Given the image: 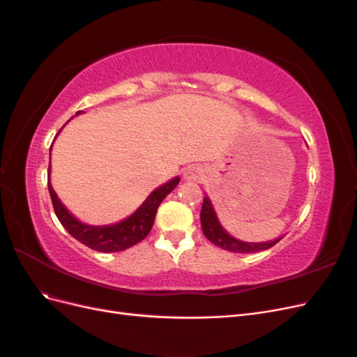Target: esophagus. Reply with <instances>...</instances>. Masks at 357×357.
I'll list each match as a JSON object with an SVG mask.
<instances>
[{
	"instance_id": "1",
	"label": "esophagus",
	"mask_w": 357,
	"mask_h": 357,
	"mask_svg": "<svg viewBox=\"0 0 357 357\" xmlns=\"http://www.w3.org/2000/svg\"><path fill=\"white\" fill-rule=\"evenodd\" d=\"M183 178H185L186 181L198 183V181L202 180V169L199 167H195V165L188 167L185 169V172H183Z\"/></svg>"
}]
</instances>
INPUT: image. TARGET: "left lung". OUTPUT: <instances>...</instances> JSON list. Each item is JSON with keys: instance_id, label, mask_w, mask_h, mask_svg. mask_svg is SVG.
Returning a JSON list of instances; mask_svg holds the SVG:
<instances>
[{"instance_id": "obj_1", "label": "left lung", "mask_w": 357, "mask_h": 357, "mask_svg": "<svg viewBox=\"0 0 357 357\" xmlns=\"http://www.w3.org/2000/svg\"><path fill=\"white\" fill-rule=\"evenodd\" d=\"M201 226H202V232L205 235V238L210 240L213 244L225 248V250H229L234 253L262 252L269 247H273L283 238V236H280V238H275L271 241H264V243H248V241H241L238 238H235V236L226 232L223 226L220 225V220L218 218V214H215L213 202L208 198L207 193H205L202 208H201Z\"/></svg>"}]
</instances>
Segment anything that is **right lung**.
Segmentation results:
<instances>
[{
    "label": "right lung",
    "mask_w": 357,
    "mask_h": 357,
    "mask_svg": "<svg viewBox=\"0 0 357 357\" xmlns=\"http://www.w3.org/2000/svg\"><path fill=\"white\" fill-rule=\"evenodd\" d=\"M80 113L82 112H77L75 114H80ZM50 152H52V147H50ZM178 181H180V177H174L169 181L164 183L162 186L156 188L146 198V201L139 205L131 215H128L126 219L112 225L96 226V225L83 223L77 218H74V214H71L66 205L61 202L56 192L52 188L50 165H49V174H47L49 193L52 198L53 208H55L56 218L59 219L61 225L68 231V234L74 236L75 240L80 241L86 247L92 248V250L102 252V253L122 252L129 247L135 245L142 240H144L149 235L150 229H152L155 215L160 202L165 199L168 193H171L176 189Z\"/></svg>",
    "instance_id": "right-lung-1"
}]
</instances>
